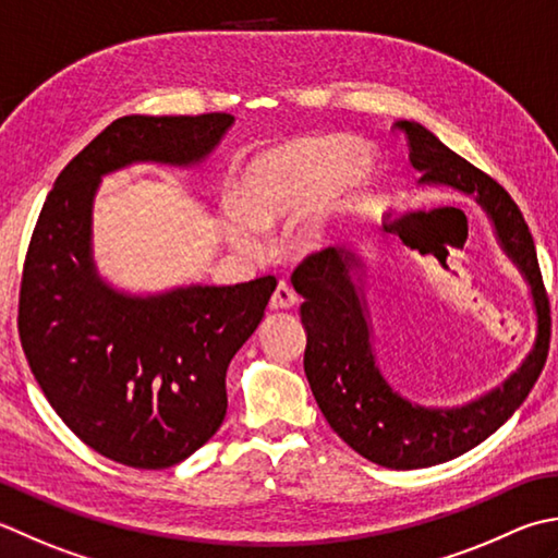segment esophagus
<instances>
[{"label": "esophagus", "mask_w": 558, "mask_h": 558, "mask_svg": "<svg viewBox=\"0 0 558 558\" xmlns=\"http://www.w3.org/2000/svg\"><path fill=\"white\" fill-rule=\"evenodd\" d=\"M298 304V292H294L288 282H278L276 292L270 298V310L272 312H288Z\"/></svg>", "instance_id": "1"}]
</instances>
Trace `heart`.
Masks as SVG:
<instances>
[{
	"label": "heart",
	"mask_w": 558,
	"mask_h": 558,
	"mask_svg": "<svg viewBox=\"0 0 558 558\" xmlns=\"http://www.w3.org/2000/svg\"><path fill=\"white\" fill-rule=\"evenodd\" d=\"M375 189V161L360 142L341 135L292 140L246 163L234 203L220 207V229L236 254L258 256L260 232L292 222L290 251L316 258L367 210Z\"/></svg>",
	"instance_id": "1"
}]
</instances>
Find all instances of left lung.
Returning <instances> with one entry per match:
<instances>
[{"label": "left lung", "mask_w": 558, "mask_h": 558, "mask_svg": "<svg viewBox=\"0 0 558 558\" xmlns=\"http://www.w3.org/2000/svg\"><path fill=\"white\" fill-rule=\"evenodd\" d=\"M397 125L407 130L411 163L423 173L421 189L457 191L486 213L500 251L527 282L537 324L530 353L498 387L457 407H425L399 395L379 369L365 298V256L326 251L294 270V290L304 298L300 319L307 331L304 375L324 418L365 460L387 469H423L484 442L527 399L549 351V304L532 234L504 185L454 155L416 120ZM391 229L395 225H385L381 234Z\"/></svg>", "instance_id": "1"}]
</instances>
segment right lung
<instances>
[{
	"label": "right lung",
	"instance_id": "add662e5",
	"mask_svg": "<svg viewBox=\"0 0 558 558\" xmlns=\"http://www.w3.org/2000/svg\"><path fill=\"white\" fill-rule=\"evenodd\" d=\"M234 116H125L52 183L33 229L19 298L31 373L68 428L108 460L167 469L225 421L229 360L264 319L276 278L130 292L94 258V198L133 163L195 169Z\"/></svg>",
	"mask_w": 558,
	"mask_h": 558
}]
</instances>
